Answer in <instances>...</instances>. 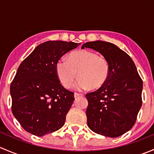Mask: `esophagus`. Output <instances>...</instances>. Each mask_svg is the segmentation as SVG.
Returning a JSON list of instances; mask_svg holds the SVG:
<instances>
[{
	"mask_svg": "<svg viewBox=\"0 0 154 154\" xmlns=\"http://www.w3.org/2000/svg\"><path fill=\"white\" fill-rule=\"evenodd\" d=\"M81 96H83V94H80V93H77V92L74 93V97H81Z\"/></svg>",
	"mask_w": 154,
	"mask_h": 154,
	"instance_id": "esophagus-1",
	"label": "esophagus"
}]
</instances>
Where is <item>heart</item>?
Masks as SVG:
<instances>
[{
	"mask_svg": "<svg viewBox=\"0 0 154 154\" xmlns=\"http://www.w3.org/2000/svg\"><path fill=\"white\" fill-rule=\"evenodd\" d=\"M57 77L63 86L70 88L77 77H80L79 89H97L104 86L109 78L111 66L106 59L90 51L71 53L68 60L61 59L56 65Z\"/></svg>",
	"mask_w": 154,
	"mask_h": 154,
	"instance_id": "1",
	"label": "heart"
}]
</instances>
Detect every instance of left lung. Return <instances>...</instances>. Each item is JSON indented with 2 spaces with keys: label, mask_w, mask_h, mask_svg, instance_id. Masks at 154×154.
Instances as JSON below:
<instances>
[{
  "label": "left lung",
  "mask_w": 154,
  "mask_h": 154,
  "mask_svg": "<svg viewBox=\"0 0 154 154\" xmlns=\"http://www.w3.org/2000/svg\"><path fill=\"white\" fill-rule=\"evenodd\" d=\"M84 48L98 51L111 66L106 84L86 94L87 125L102 136H122L135 125L142 106V78L130 56L116 45L95 41L85 43Z\"/></svg>",
  "instance_id": "8db88e82"
}]
</instances>
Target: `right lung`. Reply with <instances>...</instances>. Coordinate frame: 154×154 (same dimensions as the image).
<instances>
[{"instance_id":"right-lung-1","label":"right lung","mask_w":154,"mask_h":154,"mask_svg":"<svg viewBox=\"0 0 154 154\" xmlns=\"http://www.w3.org/2000/svg\"><path fill=\"white\" fill-rule=\"evenodd\" d=\"M79 45L45 42L37 46L18 67L10 85L12 112L28 133L42 136L64 125L74 96L60 83L56 65Z\"/></svg>"}]
</instances>
